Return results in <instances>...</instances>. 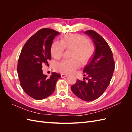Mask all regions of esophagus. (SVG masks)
Masks as SVG:
<instances>
[{"mask_svg": "<svg viewBox=\"0 0 132 132\" xmlns=\"http://www.w3.org/2000/svg\"><path fill=\"white\" fill-rule=\"evenodd\" d=\"M68 77V75L67 74H61V78H65Z\"/></svg>", "mask_w": 132, "mask_h": 132, "instance_id": "34e87169", "label": "esophagus"}]
</instances>
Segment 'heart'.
<instances>
[{
  "label": "heart",
  "instance_id": "b5f03b06",
  "mask_svg": "<svg viewBox=\"0 0 132 132\" xmlns=\"http://www.w3.org/2000/svg\"><path fill=\"white\" fill-rule=\"evenodd\" d=\"M65 48L72 49L70 57L72 59L63 60L58 63L55 68L59 72L73 73L78 69L80 64L88 62L95 53V47L89 39L79 34H67L61 37V42L54 41L52 44L51 52L53 57L59 60L63 56Z\"/></svg>",
  "mask_w": 132,
  "mask_h": 132
}]
</instances>
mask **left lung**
Returning <instances> with one entry per match:
<instances>
[{
  "label": "left lung",
  "mask_w": 132,
  "mask_h": 132,
  "mask_svg": "<svg viewBox=\"0 0 132 132\" xmlns=\"http://www.w3.org/2000/svg\"><path fill=\"white\" fill-rule=\"evenodd\" d=\"M85 34L93 38L95 52L83 70L87 81L78 79L71 89L82 100L91 101L100 97L109 85L115 64L112 52L104 38L93 30L86 31Z\"/></svg>",
  "instance_id": "obj_1"
}]
</instances>
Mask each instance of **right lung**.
Listing matches in <instances>:
<instances>
[{
  "label": "right lung",
  "instance_id": "add662e5",
  "mask_svg": "<svg viewBox=\"0 0 132 132\" xmlns=\"http://www.w3.org/2000/svg\"><path fill=\"white\" fill-rule=\"evenodd\" d=\"M59 32L42 29L28 39L18 60L17 71L20 85L25 93L37 100L48 97L55 88L61 75L53 73L50 77L43 74V65L48 66L51 48L54 38Z\"/></svg>",
  "mask_w": 132,
  "mask_h": 132
}]
</instances>
